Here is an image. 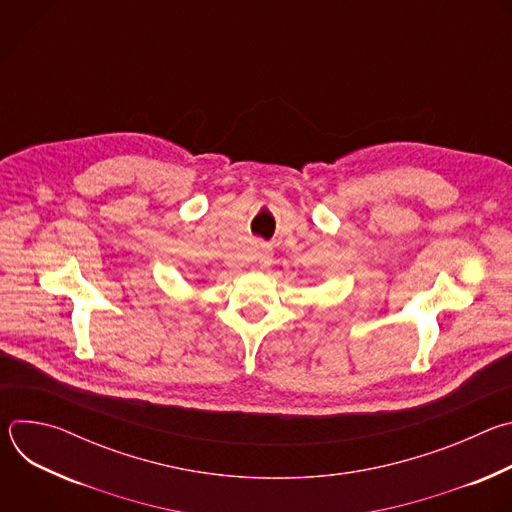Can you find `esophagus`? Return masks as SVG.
I'll use <instances>...</instances> for the list:
<instances>
[{
    "label": "esophagus",
    "mask_w": 512,
    "mask_h": 512,
    "mask_svg": "<svg viewBox=\"0 0 512 512\" xmlns=\"http://www.w3.org/2000/svg\"><path fill=\"white\" fill-rule=\"evenodd\" d=\"M271 257H273L271 247L261 245V247H259V253H257V263H259V267H269V265H271Z\"/></svg>",
    "instance_id": "34e87169"
}]
</instances>
